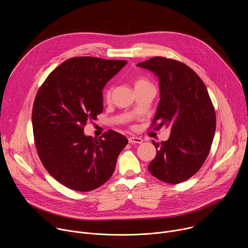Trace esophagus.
<instances>
[{"label":"esophagus","mask_w":248,"mask_h":248,"mask_svg":"<svg viewBox=\"0 0 248 248\" xmlns=\"http://www.w3.org/2000/svg\"><path fill=\"white\" fill-rule=\"evenodd\" d=\"M128 142L131 144H135V143L140 144L143 142V139L141 137H137V136H130V137H128Z\"/></svg>","instance_id":"1"}]
</instances>
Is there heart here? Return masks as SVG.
I'll use <instances>...</instances> for the list:
<instances>
[{"label":"heart","instance_id":"1","mask_svg":"<svg viewBox=\"0 0 248 248\" xmlns=\"http://www.w3.org/2000/svg\"><path fill=\"white\" fill-rule=\"evenodd\" d=\"M145 83H149V82L147 80L143 79V78H140V79H137L135 81V86H139V85H142V84H145ZM111 93H112V88H107L104 92V98L106 100H109L111 98Z\"/></svg>","mask_w":248,"mask_h":248}]
</instances>
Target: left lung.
Masks as SVG:
<instances>
[{
	"mask_svg": "<svg viewBox=\"0 0 248 248\" xmlns=\"http://www.w3.org/2000/svg\"><path fill=\"white\" fill-rule=\"evenodd\" d=\"M159 79L160 101L153 122L170 127L167 141L153 140L157 154L148 166L158 180L176 185L205 162L216 129V114L201 78L186 64L162 57L137 63Z\"/></svg>",
	"mask_w": 248,
	"mask_h": 248,
	"instance_id": "1",
	"label": "left lung"
}]
</instances>
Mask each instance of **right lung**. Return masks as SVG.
<instances>
[{"label":"right lung","mask_w":248,"mask_h":248,"mask_svg":"<svg viewBox=\"0 0 248 248\" xmlns=\"http://www.w3.org/2000/svg\"><path fill=\"white\" fill-rule=\"evenodd\" d=\"M126 62L68 59L49 75L35 97L32 125L39 158L53 178L70 189L84 192L104 185L128 142L113 129L98 139L83 130L103 112L104 86Z\"/></svg>","instance_id":"right-lung-1"}]
</instances>
